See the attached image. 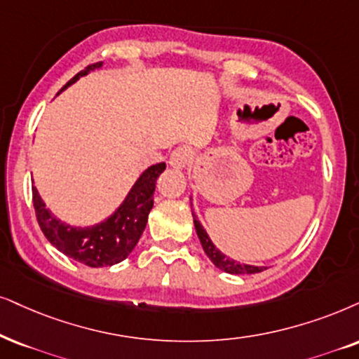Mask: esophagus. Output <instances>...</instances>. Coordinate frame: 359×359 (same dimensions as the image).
Returning <instances> with one entry per match:
<instances>
[{
  "label": "esophagus",
  "mask_w": 359,
  "mask_h": 359,
  "mask_svg": "<svg viewBox=\"0 0 359 359\" xmlns=\"http://www.w3.org/2000/svg\"><path fill=\"white\" fill-rule=\"evenodd\" d=\"M190 161V151L187 147H177L174 152L170 154L169 164L174 169H185Z\"/></svg>",
  "instance_id": "34e87169"
}]
</instances>
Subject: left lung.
I'll return each mask as SVG.
<instances>
[{"label": "left lung", "mask_w": 359, "mask_h": 359, "mask_svg": "<svg viewBox=\"0 0 359 359\" xmlns=\"http://www.w3.org/2000/svg\"><path fill=\"white\" fill-rule=\"evenodd\" d=\"M192 201V198H190ZM192 205V202H190ZM194 217V225H195V232L198 235V240H201L203 252L207 253V257L210 258V262L217 269H220L222 271H226V273H232V275H245V273H260V271L265 270V266H257V265H248V263H240L237 260H232V258L225 257L219 248L213 245V242L208 237V233L205 232L201 222H198L195 213L192 212Z\"/></svg>", "instance_id": "8db88e82"}]
</instances>
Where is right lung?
Segmentation results:
<instances>
[{"instance_id":"1","label":"right lung","mask_w":359,"mask_h":359,"mask_svg":"<svg viewBox=\"0 0 359 359\" xmlns=\"http://www.w3.org/2000/svg\"><path fill=\"white\" fill-rule=\"evenodd\" d=\"M101 67L102 62H96V65H90L78 72L74 78L67 81L66 86H62L57 96L79 78L88 76L90 71L101 69ZM164 170V162L147 167L135 180L133 189L126 195L121 205L107 219L88 226L71 225L57 219L41 198L38 189L33 187L36 219H38L44 237L61 253H65L72 260L93 266V269L112 266L126 260L137 245L144 229H146L149 212L154 207L156 180Z\"/></svg>"}]
</instances>
